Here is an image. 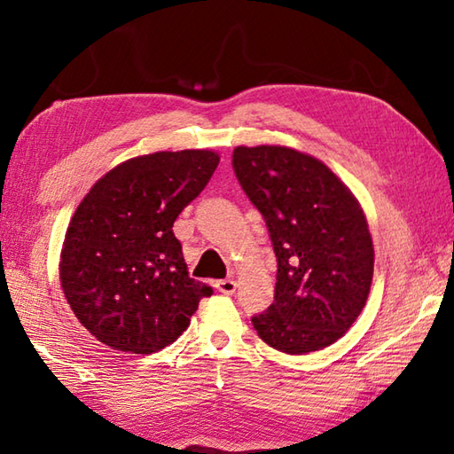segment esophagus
Instances as JSON below:
<instances>
[{
    "mask_svg": "<svg viewBox=\"0 0 454 454\" xmlns=\"http://www.w3.org/2000/svg\"><path fill=\"white\" fill-rule=\"evenodd\" d=\"M216 291L222 294H234L236 293V281L234 278H222L216 281Z\"/></svg>",
    "mask_w": 454,
    "mask_h": 454,
    "instance_id": "34e87169",
    "label": "esophagus"
}]
</instances>
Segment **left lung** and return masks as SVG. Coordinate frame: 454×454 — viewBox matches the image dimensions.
Here are the masks:
<instances>
[{"instance_id": "obj_1", "label": "left lung", "mask_w": 454, "mask_h": 454, "mask_svg": "<svg viewBox=\"0 0 454 454\" xmlns=\"http://www.w3.org/2000/svg\"><path fill=\"white\" fill-rule=\"evenodd\" d=\"M232 168L277 255L275 301L252 317L257 335L288 355L335 343L372 283V238L359 200L325 163L286 146H238Z\"/></svg>"}]
</instances>
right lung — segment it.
Returning <instances> with one entry per match:
<instances>
[{
  "instance_id": "obj_1",
  "label": "right lung",
  "mask_w": 454,
  "mask_h": 454,
  "mask_svg": "<svg viewBox=\"0 0 454 454\" xmlns=\"http://www.w3.org/2000/svg\"><path fill=\"white\" fill-rule=\"evenodd\" d=\"M210 150L156 152L122 161L95 183L67 226L60 283L91 335L148 355L187 330L212 288L189 277L173 222L218 166Z\"/></svg>"
}]
</instances>
